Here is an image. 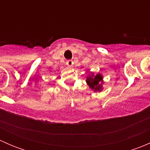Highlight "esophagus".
<instances>
[{
  "label": "esophagus",
  "instance_id": "1",
  "mask_svg": "<svg viewBox=\"0 0 150 150\" xmlns=\"http://www.w3.org/2000/svg\"><path fill=\"white\" fill-rule=\"evenodd\" d=\"M66 64H67V66H69V67H72V65H73V61H72V60H71V59H69V60H67V61L66 62Z\"/></svg>",
  "mask_w": 150,
  "mask_h": 150
}]
</instances>
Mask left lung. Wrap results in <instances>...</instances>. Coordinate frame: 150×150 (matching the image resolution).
<instances>
[{"label":"left lung","mask_w":150,"mask_h":150,"mask_svg":"<svg viewBox=\"0 0 150 150\" xmlns=\"http://www.w3.org/2000/svg\"><path fill=\"white\" fill-rule=\"evenodd\" d=\"M102 79L103 78L101 74L98 73L96 75L91 74V76H88L86 78V82L89 87L93 89L94 91H101L102 90V83H103Z\"/></svg>","instance_id":"8db88e82"}]
</instances>
